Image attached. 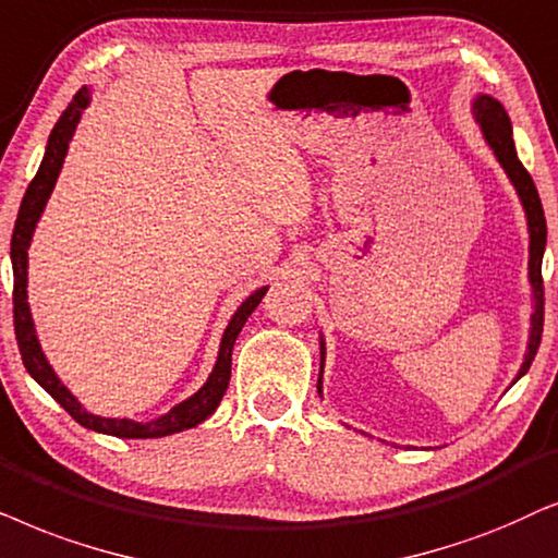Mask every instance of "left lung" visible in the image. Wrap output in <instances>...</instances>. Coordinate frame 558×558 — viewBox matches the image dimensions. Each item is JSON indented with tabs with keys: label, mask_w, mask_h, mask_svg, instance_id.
Instances as JSON below:
<instances>
[{
	"label": "left lung",
	"mask_w": 558,
	"mask_h": 558,
	"mask_svg": "<svg viewBox=\"0 0 558 558\" xmlns=\"http://www.w3.org/2000/svg\"><path fill=\"white\" fill-rule=\"evenodd\" d=\"M472 111H474V119L480 122L482 135H485L487 145L493 147L495 158L500 160L505 173H508L512 185H515L518 196H521V204L525 209V219H529V232H531L529 275H531V288H533L536 308H533V316H531L529 352H525V362L521 365V373L515 377V380H521V377L529 373L531 362L536 360L541 333H544V278H541V259H544V250H546V217H544V206H541L536 183H533L529 170L523 168V162L518 160L508 111L502 109L500 101L487 94H480L477 99H474ZM322 373H324V341H322ZM318 396H322V375H318Z\"/></svg>",
	"instance_id": "left-lung-1"
}]
</instances>
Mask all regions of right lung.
Here are the masks:
<instances>
[{"label":"right lung","instance_id":"obj_1","mask_svg":"<svg viewBox=\"0 0 558 558\" xmlns=\"http://www.w3.org/2000/svg\"><path fill=\"white\" fill-rule=\"evenodd\" d=\"M88 99H92V92L84 86L78 88V94L73 96V101L65 107V111L61 114V119H58L53 132H50L48 137L46 158H43L40 168H37L35 178L29 181L25 198H22L20 204V214H17V221H14V232H12V252H10L12 270H14V293H12L14 333H17V347L27 373L35 377V383L40 385V388H46L50 396H53L58 403L69 411L73 421L92 430H99V434L119 436V439H160V436H170V434H178V430L198 426V423L206 421L214 411H217L221 398H225V392L229 388V377H232L234 341L240 337L242 326L250 318L252 311L259 306V301H263L267 288H259V291L252 293L250 299L236 308L232 322H229V326L225 329V337H221L217 365H214L209 380L204 383V388L193 392V396L189 400H183V403L170 408V411L166 415H160V418L147 421V423H137L130 418H101V415L88 413L86 408L71 396V390L58 380L53 367L48 365L46 354H43L40 349V341L35 337V324L27 306V247H29V240H33L37 219H40L43 209H46L48 196L53 193L58 173H61L63 168L65 153H69V143L73 132H76L81 114H84V109L88 107Z\"/></svg>","mask_w":558,"mask_h":558}]
</instances>
